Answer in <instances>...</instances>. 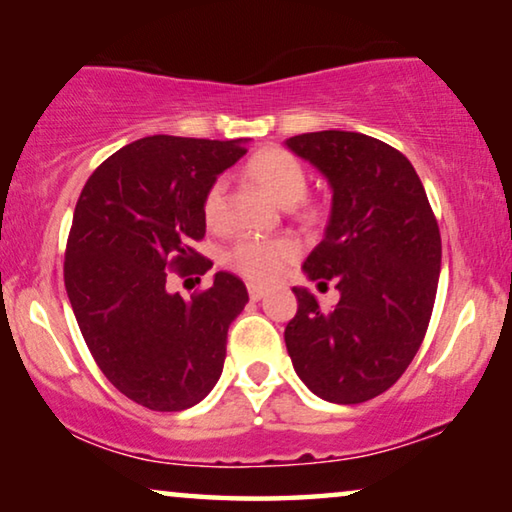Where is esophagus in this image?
<instances>
[{
	"label": "esophagus",
	"mask_w": 512,
	"mask_h": 512,
	"mask_svg": "<svg viewBox=\"0 0 512 512\" xmlns=\"http://www.w3.org/2000/svg\"><path fill=\"white\" fill-rule=\"evenodd\" d=\"M267 292H269V288H264V285H255V283L248 285V295L252 302H260L262 297H267Z\"/></svg>",
	"instance_id": "esophagus-1"
}]
</instances>
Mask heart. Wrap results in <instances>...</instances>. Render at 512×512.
Listing matches in <instances>:
<instances>
[{
    "label": "heart",
    "instance_id": "1",
    "mask_svg": "<svg viewBox=\"0 0 512 512\" xmlns=\"http://www.w3.org/2000/svg\"><path fill=\"white\" fill-rule=\"evenodd\" d=\"M248 173L252 180L267 192L271 199L285 208L297 206L306 194V170L295 156L285 149L271 147L252 156L248 163ZM227 215V180H215L203 199V217L210 227H220ZM299 245L290 238H267L245 236L236 241L229 250L227 262L238 274L252 278V281H274L285 271V267L295 260Z\"/></svg>",
    "mask_w": 512,
    "mask_h": 512
}]
</instances>
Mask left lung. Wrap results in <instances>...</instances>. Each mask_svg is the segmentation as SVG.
<instances>
[{"label":"left lung","mask_w":512,"mask_h":512,"mask_svg":"<svg viewBox=\"0 0 512 512\" xmlns=\"http://www.w3.org/2000/svg\"><path fill=\"white\" fill-rule=\"evenodd\" d=\"M285 147L332 192L323 241L302 271L339 290L325 311L309 288H292L297 313L285 346L318 398L365 403L400 379L424 342L440 278L438 222L417 170L386 142L320 131L288 138Z\"/></svg>","instance_id":"1"}]
</instances>
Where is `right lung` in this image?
Wrapping results in <instances>:
<instances>
[{"mask_svg":"<svg viewBox=\"0 0 512 512\" xmlns=\"http://www.w3.org/2000/svg\"><path fill=\"white\" fill-rule=\"evenodd\" d=\"M248 142L152 135L114 152L81 189L67 297L102 374L147 410L194 407L222 374L227 330L248 304L243 281L217 271L206 292L185 299L166 278L196 262V271L213 267L192 250L206 234L203 199Z\"/></svg>","mask_w":512,"mask_h":512,"instance_id":"add662e5","label":"right lung"}]
</instances>
